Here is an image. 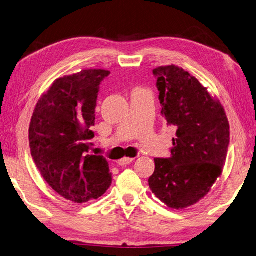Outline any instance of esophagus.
<instances>
[{
  "label": "esophagus",
  "instance_id": "34e87169",
  "mask_svg": "<svg viewBox=\"0 0 256 256\" xmlns=\"http://www.w3.org/2000/svg\"><path fill=\"white\" fill-rule=\"evenodd\" d=\"M132 161H134V158H124L122 160L118 161V164L120 166H128V164H130Z\"/></svg>",
  "mask_w": 256,
  "mask_h": 256
}]
</instances>
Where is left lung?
I'll return each mask as SVG.
<instances>
[{"mask_svg":"<svg viewBox=\"0 0 256 256\" xmlns=\"http://www.w3.org/2000/svg\"><path fill=\"white\" fill-rule=\"evenodd\" d=\"M161 114L176 128L170 158H156L149 186L170 208L183 209L205 197L222 173L230 142L220 102L195 76L176 66L153 70Z\"/></svg>","mask_w":256,"mask_h":256,"instance_id":"obj_1","label":"left lung"}]
</instances>
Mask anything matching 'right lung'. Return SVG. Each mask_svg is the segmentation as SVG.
I'll list each match as a JSON object with an SVG mask.
<instances>
[{"label": "right lung", "mask_w": 256, "mask_h": 256, "mask_svg": "<svg viewBox=\"0 0 256 256\" xmlns=\"http://www.w3.org/2000/svg\"><path fill=\"white\" fill-rule=\"evenodd\" d=\"M110 74L90 69L56 78L32 117L34 162L51 188L73 202L98 200L112 184L106 158L88 154L100 85Z\"/></svg>", "instance_id": "right-lung-1"}]
</instances>
